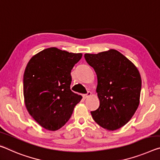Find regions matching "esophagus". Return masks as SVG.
Returning <instances> with one entry per match:
<instances>
[{
	"mask_svg": "<svg viewBox=\"0 0 160 160\" xmlns=\"http://www.w3.org/2000/svg\"><path fill=\"white\" fill-rule=\"evenodd\" d=\"M91 95H92L91 92H88L87 94H84V95H82V97L84 99H86V98H88V97H90V96H91Z\"/></svg>",
	"mask_w": 160,
	"mask_h": 160,
	"instance_id": "esophagus-1",
	"label": "esophagus"
}]
</instances>
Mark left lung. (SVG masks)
Wrapping results in <instances>:
<instances>
[{
  "label": "left lung",
  "instance_id": "left-lung-1",
  "mask_svg": "<svg viewBox=\"0 0 160 160\" xmlns=\"http://www.w3.org/2000/svg\"><path fill=\"white\" fill-rule=\"evenodd\" d=\"M85 58L98 78L100 106L91 112L93 120L106 130H118L130 120L139 106L142 87L139 70L115 49L86 53Z\"/></svg>",
  "mask_w": 160,
  "mask_h": 160
}]
</instances>
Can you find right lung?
I'll return each instance as SVG.
<instances>
[{"label": "right lung", "mask_w": 160, "mask_h": 160, "mask_svg": "<svg viewBox=\"0 0 160 160\" xmlns=\"http://www.w3.org/2000/svg\"><path fill=\"white\" fill-rule=\"evenodd\" d=\"M82 56L52 47L34 55L28 62L23 75L25 108L48 130L61 128L82 100L70 90L71 70Z\"/></svg>", "instance_id": "obj_1"}]
</instances>
